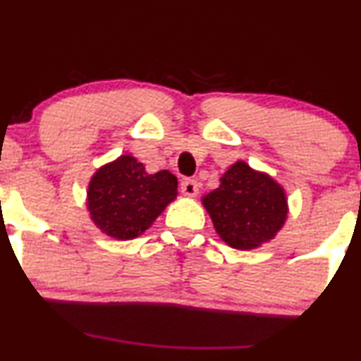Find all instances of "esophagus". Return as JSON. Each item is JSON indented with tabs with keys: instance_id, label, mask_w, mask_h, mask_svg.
I'll list each match as a JSON object with an SVG mask.
<instances>
[{
	"instance_id": "1",
	"label": "esophagus",
	"mask_w": 361,
	"mask_h": 361,
	"mask_svg": "<svg viewBox=\"0 0 361 361\" xmlns=\"http://www.w3.org/2000/svg\"><path fill=\"white\" fill-rule=\"evenodd\" d=\"M181 192H183L186 197H197L198 193L197 180H193V178H185V180L181 181Z\"/></svg>"
}]
</instances>
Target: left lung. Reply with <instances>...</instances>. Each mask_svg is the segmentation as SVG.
<instances>
[{"instance_id": "1", "label": "left lung", "mask_w": 361, "mask_h": 361, "mask_svg": "<svg viewBox=\"0 0 361 361\" xmlns=\"http://www.w3.org/2000/svg\"><path fill=\"white\" fill-rule=\"evenodd\" d=\"M225 244L238 250L257 249L272 240L288 219L284 188L267 173L235 161L220 178V186L202 198Z\"/></svg>"}]
</instances>
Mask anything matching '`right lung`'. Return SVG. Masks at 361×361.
Returning a JSON list of instances; mask_svg holds the SVG:
<instances>
[{"instance_id":"1","label":"right lung","mask_w":361,"mask_h":361,"mask_svg":"<svg viewBox=\"0 0 361 361\" xmlns=\"http://www.w3.org/2000/svg\"><path fill=\"white\" fill-rule=\"evenodd\" d=\"M178 195L175 175L161 169L149 175L131 154H121L90 178L87 210L101 232L116 240L145 233Z\"/></svg>"}]
</instances>
